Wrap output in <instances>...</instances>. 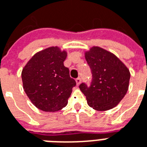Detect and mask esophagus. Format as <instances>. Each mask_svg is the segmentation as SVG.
<instances>
[{
	"instance_id": "34e87169",
	"label": "esophagus",
	"mask_w": 147,
	"mask_h": 147,
	"mask_svg": "<svg viewBox=\"0 0 147 147\" xmlns=\"http://www.w3.org/2000/svg\"><path fill=\"white\" fill-rule=\"evenodd\" d=\"M76 84L79 86V85L81 83V82H82V79H81V78H77V79H76Z\"/></svg>"
}]
</instances>
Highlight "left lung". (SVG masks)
Segmentation results:
<instances>
[{
    "mask_svg": "<svg viewBox=\"0 0 147 147\" xmlns=\"http://www.w3.org/2000/svg\"><path fill=\"white\" fill-rule=\"evenodd\" d=\"M85 57L91 69L92 82L90 86L82 82L79 88L88 105L96 111L116 107L129 89L128 68L115 54L99 47L86 52Z\"/></svg>",
    "mask_w": 147,
    "mask_h": 147,
    "instance_id": "8db88e82",
    "label": "left lung"
}]
</instances>
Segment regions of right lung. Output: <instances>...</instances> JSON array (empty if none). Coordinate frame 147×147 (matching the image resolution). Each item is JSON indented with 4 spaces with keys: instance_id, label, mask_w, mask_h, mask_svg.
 <instances>
[{
    "instance_id": "1",
    "label": "right lung",
    "mask_w": 147,
    "mask_h": 147,
    "mask_svg": "<svg viewBox=\"0 0 147 147\" xmlns=\"http://www.w3.org/2000/svg\"><path fill=\"white\" fill-rule=\"evenodd\" d=\"M66 51L51 47L38 52L22 71L23 89L36 107L46 112L62 109L76 82L64 65Z\"/></svg>"
}]
</instances>
